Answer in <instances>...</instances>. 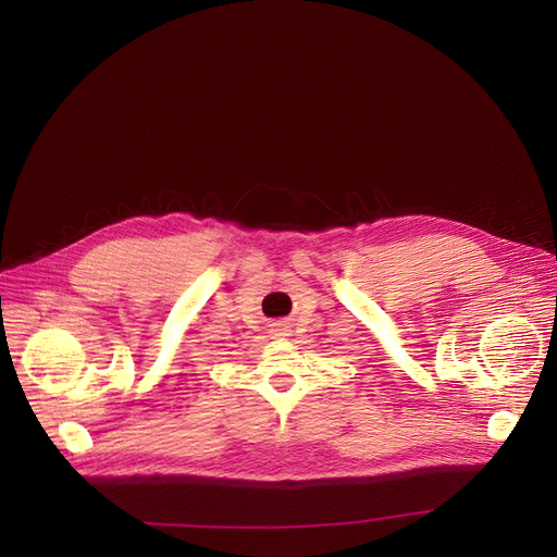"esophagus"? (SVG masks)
Instances as JSON below:
<instances>
[{
    "label": "esophagus",
    "mask_w": 557,
    "mask_h": 557,
    "mask_svg": "<svg viewBox=\"0 0 557 557\" xmlns=\"http://www.w3.org/2000/svg\"><path fill=\"white\" fill-rule=\"evenodd\" d=\"M271 334H273V336H275V338H282V336H288V327H286V325H282V323H280V325H277V327H275V330H271Z\"/></svg>",
    "instance_id": "esophagus-1"
}]
</instances>
